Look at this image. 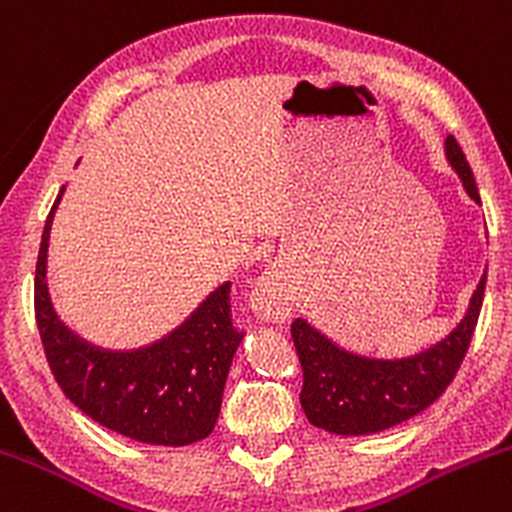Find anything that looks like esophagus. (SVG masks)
I'll return each mask as SVG.
<instances>
[{
  "instance_id": "obj_1",
  "label": "esophagus",
  "mask_w": 512,
  "mask_h": 512,
  "mask_svg": "<svg viewBox=\"0 0 512 512\" xmlns=\"http://www.w3.org/2000/svg\"><path fill=\"white\" fill-rule=\"evenodd\" d=\"M254 305L263 318L268 320L283 318L288 308V295H286V288H283L281 278L273 276V273L263 276L256 286Z\"/></svg>"
}]
</instances>
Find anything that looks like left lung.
Listing matches in <instances>:
<instances>
[{
  "mask_svg": "<svg viewBox=\"0 0 512 512\" xmlns=\"http://www.w3.org/2000/svg\"><path fill=\"white\" fill-rule=\"evenodd\" d=\"M446 157L461 177L468 197L481 204L471 165L453 135L446 138ZM486 273L473 291L468 313L456 330L429 350L407 360H370L337 347L323 333L295 318L291 335L303 367L300 407L318 429L337 436H365L392 429L434 404L456 377L478 315Z\"/></svg>",
  "mask_w": 512,
  "mask_h": 512,
  "instance_id": "obj_1",
  "label": "left lung"
}]
</instances>
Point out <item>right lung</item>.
<instances>
[{
    "mask_svg": "<svg viewBox=\"0 0 512 512\" xmlns=\"http://www.w3.org/2000/svg\"><path fill=\"white\" fill-rule=\"evenodd\" d=\"M61 194L63 187L41 234L34 278L36 325L61 392L100 426L142 444L187 446L207 439L244 337L231 320V283L219 286L155 345L133 352L88 345L56 318L46 288V249Z\"/></svg>",
    "mask_w": 512,
    "mask_h": 512,
    "instance_id": "1",
    "label": "right lung"
}]
</instances>
